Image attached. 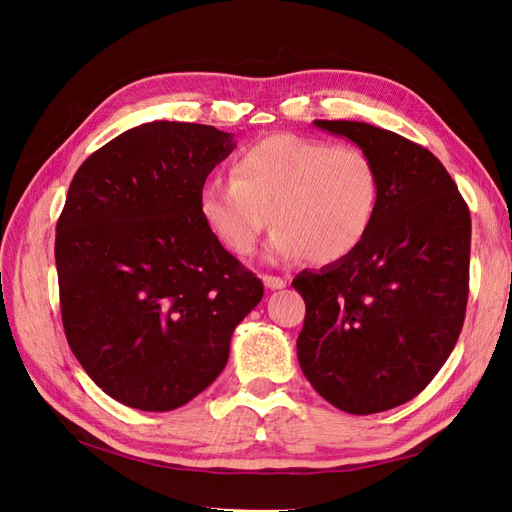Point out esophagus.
I'll use <instances>...</instances> for the list:
<instances>
[{
  "mask_svg": "<svg viewBox=\"0 0 512 512\" xmlns=\"http://www.w3.org/2000/svg\"><path fill=\"white\" fill-rule=\"evenodd\" d=\"M262 282H265L269 290H282L286 286L284 277H277V275H262Z\"/></svg>",
  "mask_w": 512,
  "mask_h": 512,
  "instance_id": "obj_1",
  "label": "esophagus"
}]
</instances>
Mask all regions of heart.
<instances>
[{"mask_svg": "<svg viewBox=\"0 0 512 512\" xmlns=\"http://www.w3.org/2000/svg\"><path fill=\"white\" fill-rule=\"evenodd\" d=\"M378 194V170L363 149L280 134L243 149L230 179L203 185L200 215L235 256L256 250L271 215V262L307 256L331 265L363 243Z\"/></svg>", "mask_w": 512, "mask_h": 512, "instance_id": "heart-1", "label": "heart"}]
</instances>
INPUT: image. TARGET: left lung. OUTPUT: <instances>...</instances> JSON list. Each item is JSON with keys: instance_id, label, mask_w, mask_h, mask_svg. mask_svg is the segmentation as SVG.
<instances>
[{"instance_id": "8db88e82", "label": "left lung", "mask_w": 512, "mask_h": 512, "mask_svg": "<svg viewBox=\"0 0 512 512\" xmlns=\"http://www.w3.org/2000/svg\"><path fill=\"white\" fill-rule=\"evenodd\" d=\"M314 126L367 153L380 194L350 256L292 280L305 301L299 365L335 408L376 414L421 393L457 344L470 292V209L429 149L363 121Z\"/></svg>"}]
</instances>
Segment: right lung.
<instances>
[{
	"label": "right lung",
	"mask_w": 512,
	"mask_h": 512,
	"mask_svg": "<svg viewBox=\"0 0 512 512\" xmlns=\"http://www.w3.org/2000/svg\"><path fill=\"white\" fill-rule=\"evenodd\" d=\"M232 149L213 126L151 121L70 183L55 237L61 322L87 376L123 406L168 412L203 393L265 294L200 215L207 175Z\"/></svg>",
	"instance_id": "obj_1"
}]
</instances>
